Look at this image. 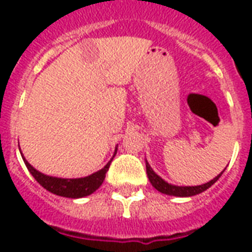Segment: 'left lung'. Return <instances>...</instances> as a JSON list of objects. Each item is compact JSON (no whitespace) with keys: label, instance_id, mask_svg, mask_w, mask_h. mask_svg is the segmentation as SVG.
Returning <instances> with one entry per match:
<instances>
[{"label":"left lung","instance_id":"left-lung-1","mask_svg":"<svg viewBox=\"0 0 252 252\" xmlns=\"http://www.w3.org/2000/svg\"><path fill=\"white\" fill-rule=\"evenodd\" d=\"M146 170H147V177L150 182H151V185L155 188V189L160 191V193H163V194L167 195H175V197H191V195L195 194H200L202 191H205L206 189H209L215 182H216L221 174L224 173V170H222L220 174L215 177L213 180L209 181V182H206V184H202V185H197V186H177V185H171L169 182H166L163 178H160L153 169H151V166L148 164V162L146 160Z\"/></svg>","mask_w":252,"mask_h":252}]
</instances>
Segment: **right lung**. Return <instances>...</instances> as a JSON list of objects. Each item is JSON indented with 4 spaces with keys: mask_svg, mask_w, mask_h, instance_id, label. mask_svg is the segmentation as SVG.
I'll return each mask as SVG.
<instances>
[{
    "mask_svg": "<svg viewBox=\"0 0 252 252\" xmlns=\"http://www.w3.org/2000/svg\"><path fill=\"white\" fill-rule=\"evenodd\" d=\"M116 151H117V148H116ZM115 155H113V158H115ZM21 157H23V160H24L27 169L30 170V173L33 175V178L44 189L51 191L54 194L67 197V198H82V197H86V195H90L92 193H94L99 186L102 185V182L105 180V174L109 170L110 162L113 159H110L102 169L95 171L93 174L88 175V177H83V178H58V177H51V175H46L40 173V171H37L32 164L28 163V160L24 158L23 153H21Z\"/></svg>",
    "mask_w": 252,
    "mask_h": 252,
    "instance_id": "obj_1",
    "label": "right lung"
}]
</instances>
